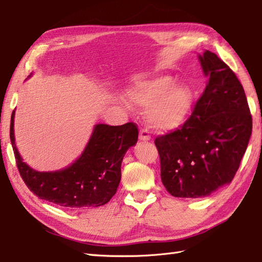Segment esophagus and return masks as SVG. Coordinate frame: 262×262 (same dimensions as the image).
<instances>
[{"mask_svg":"<svg viewBox=\"0 0 262 262\" xmlns=\"http://www.w3.org/2000/svg\"><path fill=\"white\" fill-rule=\"evenodd\" d=\"M140 141H150L151 140V136L149 134V130L145 129V128H142V129L140 130V136H139Z\"/></svg>","mask_w":262,"mask_h":262,"instance_id":"esophagus-1","label":"esophagus"}]
</instances>
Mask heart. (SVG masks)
Instances as JSON below:
<instances>
[{
	"label": "heart",
	"mask_w": 262,
	"mask_h": 262,
	"mask_svg": "<svg viewBox=\"0 0 262 262\" xmlns=\"http://www.w3.org/2000/svg\"><path fill=\"white\" fill-rule=\"evenodd\" d=\"M126 98L132 106L147 107V121L160 130L177 129L183 125L193 104L191 88L185 83H174L169 75L135 78L126 90Z\"/></svg>",
	"instance_id": "obj_1"
}]
</instances>
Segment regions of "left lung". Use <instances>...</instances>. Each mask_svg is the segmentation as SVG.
Returning a JSON list of instances; mask_svg holds the SVG:
<instances>
[{
  "instance_id": "8db88e82",
  "label": "left lung",
  "mask_w": 262,
  "mask_h": 262,
  "mask_svg": "<svg viewBox=\"0 0 262 262\" xmlns=\"http://www.w3.org/2000/svg\"><path fill=\"white\" fill-rule=\"evenodd\" d=\"M206 87L179 129L156 137L160 177L174 197L210 196L234 179L252 134L243 85L225 61L199 56Z\"/></svg>"
}]
</instances>
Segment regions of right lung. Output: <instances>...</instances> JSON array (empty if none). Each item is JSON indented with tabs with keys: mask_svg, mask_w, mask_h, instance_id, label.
Here are the masks:
<instances>
[{
	"mask_svg": "<svg viewBox=\"0 0 262 262\" xmlns=\"http://www.w3.org/2000/svg\"><path fill=\"white\" fill-rule=\"evenodd\" d=\"M11 115L10 140L17 167L31 191L68 210L97 207L115 196L121 179V163L126 151L135 145L139 129L134 122L121 126L98 123L82 155L74 163L56 172H37L24 163L15 144Z\"/></svg>",
	"mask_w": 262,
	"mask_h": 262,
	"instance_id": "1",
	"label": "right lung"
}]
</instances>
